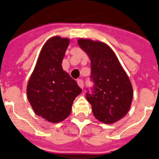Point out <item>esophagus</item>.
Masks as SVG:
<instances>
[{
  "instance_id": "34e87169",
  "label": "esophagus",
  "mask_w": 159,
  "mask_h": 159,
  "mask_svg": "<svg viewBox=\"0 0 159 159\" xmlns=\"http://www.w3.org/2000/svg\"><path fill=\"white\" fill-rule=\"evenodd\" d=\"M77 84L80 88L83 89V87H84V83H83V80H77Z\"/></svg>"
}]
</instances>
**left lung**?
<instances>
[{"mask_svg": "<svg viewBox=\"0 0 159 159\" xmlns=\"http://www.w3.org/2000/svg\"><path fill=\"white\" fill-rule=\"evenodd\" d=\"M78 44L91 60L93 93L86 92L97 120L113 124L128 114L134 91L128 74L115 54L105 43L79 38Z\"/></svg>", "mask_w": 159, "mask_h": 159, "instance_id": "1", "label": "left lung"}]
</instances>
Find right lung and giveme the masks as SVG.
Returning <instances> with one entry per match:
<instances>
[{
  "instance_id": "add662e5",
  "label": "right lung",
  "mask_w": 159,
  "mask_h": 159,
  "mask_svg": "<svg viewBox=\"0 0 159 159\" xmlns=\"http://www.w3.org/2000/svg\"><path fill=\"white\" fill-rule=\"evenodd\" d=\"M70 39L54 36L43 44L27 83L26 94L36 115L58 123L68 117L82 90L61 63Z\"/></svg>"
}]
</instances>
